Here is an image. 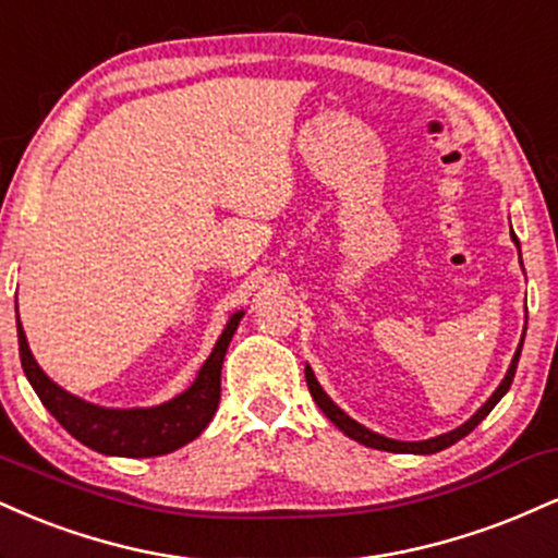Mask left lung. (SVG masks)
I'll list each match as a JSON object with an SVG mask.
<instances>
[{
	"instance_id": "obj_1",
	"label": "left lung",
	"mask_w": 558,
	"mask_h": 558,
	"mask_svg": "<svg viewBox=\"0 0 558 558\" xmlns=\"http://www.w3.org/2000/svg\"><path fill=\"white\" fill-rule=\"evenodd\" d=\"M512 240H514V245L520 247V242H517L514 234H512ZM520 264H522V255H520ZM522 344H525V331H522L520 344H517V352H514L512 363H509L507 376H504L501 384L496 386L494 395H490V397L486 399V402H483L481 408H477L475 415L470 417V421H464V423L460 425V428L449 430V434L434 436V438H425V441H397V438H386V436H381V434H376V430L365 428L363 423L352 421V417L347 415V412H344L342 408H339V404H333V399H331L329 395H326L324 389H320L316 373H313L311 365H305V378H307V389H311V395H313V399H316L318 408L324 410V415L329 417V421H331L333 425H337V428L342 430L344 436H350L352 441L363 444V447H371V449H381V451H402V454H436V451L449 449L451 444H457V441H460V438L468 436L470 430H473L475 425L481 423V421H486L488 412L494 410L496 404H499V399H501L504 395H507L509 386H512V381H514V371H517V363H520Z\"/></svg>"
}]
</instances>
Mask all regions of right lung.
<instances>
[{
  "label": "right lung",
  "instance_id": "add662e5",
  "mask_svg": "<svg viewBox=\"0 0 558 558\" xmlns=\"http://www.w3.org/2000/svg\"><path fill=\"white\" fill-rule=\"evenodd\" d=\"M242 316L245 311L229 316L225 331L216 339L211 355L201 365L195 381L182 395L154 408H101L64 391L36 363L17 316L20 363L44 408L72 438H77L88 449L109 457H161L198 438L211 423L221 399V365H225L227 347Z\"/></svg>",
  "mask_w": 558,
  "mask_h": 558
}]
</instances>
